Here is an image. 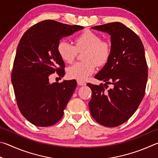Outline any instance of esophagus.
<instances>
[{
  "label": "esophagus",
  "mask_w": 158,
  "mask_h": 158,
  "mask_svg": "<svg viewBox=\"0 0 158 158\" xmlns=\"http://www.w3.org/2000/svg\"><path fill=\"white\" fill-rule=\"evenodd\" d=\"M77 85H80V86H85V85H86V83H85V82L83 81H77Z\"/></svg>",
  "instance_id": "1"
}]
</instances>
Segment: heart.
Returning <instances> with one entry per match:
<instances>
[{
    "mask_svg": "<svg viewBox=\"0 0 158 158\" xmlns=\"http://www.w3.org/2000/svg\"><path fill=\"white\" fill-rule=\"evenodd\" d=\"M85 50L84 62H76L67 69V76L71 79L85 81L96 70V64L103 66L111 55V44L101 40L100 35L90 30H85L75 40V46L68 41H60L57 51L64 62L71 63L76 57L77 51Z\"/></svg>",
    "mask_w": 158,
    "mask_h": 158,
    "instance_id": "heart-1",
    "label": "heart"
}]
</instances>
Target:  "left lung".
<instances>
[{"label":"left lung","instance_id":"1","mask_svg":"<svg viewBox=\"0 0 158 158\" xmlns=\"http://www.w3.org/2000/svg\"><path fill=\"white\" fill-rule=\"evenodd\" d=\"M111 36V55L95 76L105 84L87 83L92 91V117L106 127L120 126L136 111L144 96L148 78L144 48L139 37L119 22L92 27ZM112 85L107 91L104 87Z\"/></svg>","mask_w":158,"mask_h":158}]
</instances>
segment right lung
<instances>
[{
	"label": "right lung",
	"mask_w": 158,
	"mask_h": 158,
	"mask_svg": "<svg viewBox=\"0 0 158 158\" xmlns=\"http://www.w3.org/2000/svg\"><path fill=\"white\" fill-rule=\"evenodd\" d=\"M53 20L34 25L24 33L16 50L12 83L22 115L34 125L47 127L58 122L73 95L75 80L50 83L49 76H64L65 64L57 51L62 37L83 29Z\"/></svg>",
	"instance_id": "obj_1"
}]
</instances>
